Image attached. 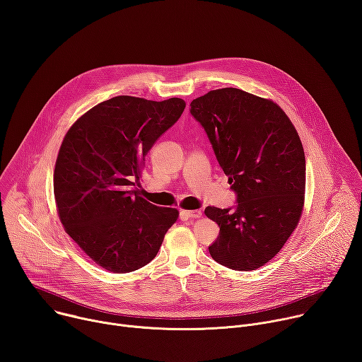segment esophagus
Here are the masks:
<instances>
[{"label":"esophagus","mask_w":362,"mask_h":362,"mask_svg":"<svg viewBox=\"0 0 362 362\" xmlns=\"http://www.w3.org/2000/svg\"><path fill=\"white\" fill-rule=\"evenodd\" d=\"M187 217H192V218H199V217H202V210H184L182 211Z\"/></svg>","instance_id":"obj_1"}]
</instances>
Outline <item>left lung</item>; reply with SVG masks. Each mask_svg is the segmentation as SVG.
I'll return each instance as SVG.
<instances>
[{
	"label": "left lung",
	"instance_id": "1",
	"mask_svg": "<svg viewBox=\"0 0 362 362\" xmlns=\"http://www.w3.org/2000/svg\"><path fill=\"white\" fill-rule=\"evenodd\" d=\"M216 158L238 194L235 210L209 206L218 225L211 258L235 271L269 262L297 228L305 192L300 136L272 100L238 88H220L191 101Z\"/></svg>",
	"mask_w": 362,
	"mask_h": 362
}]
</instances>
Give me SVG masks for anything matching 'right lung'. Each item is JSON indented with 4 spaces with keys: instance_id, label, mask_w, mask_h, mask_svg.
<instances>
[{
    "instance_id": "right-lung-1",
    "label": "right lung",
    "mask_w": 362,
    "mask_h": 362,
    "mask_svg": "<svg viewBox=\"0 0 362 362\" xmlns=\"http://www.w3.org/2000/svg\"><path fill=\"white\" fill-rule=\"evenodd\" d=\"M185 101L117 95L82 115L66 132L53 171L65 232L98 267L126 274L149 264L180 211L132 189L156 139L182 115Z\"/></svg>"
}]
</instances>
